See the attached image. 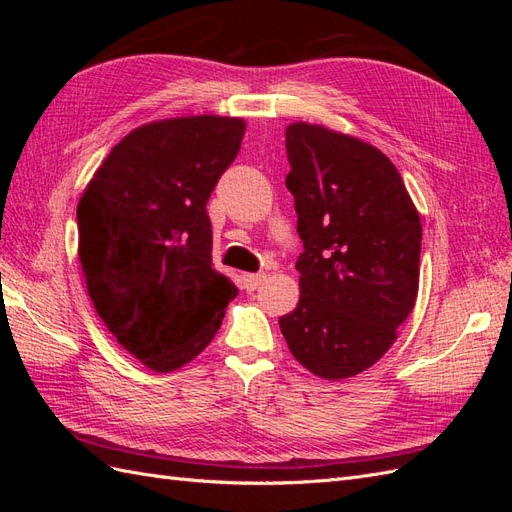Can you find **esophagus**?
Returning a JSON list of instances; mask_svg holds the SVG:
<instances>
[{
    "mask_svg": "<svg viewBox=\"0 0 512 512\" xmlns=\"http://www.w3.org/2000/svg\"><path fill=\"white\" fill-rule=\"evenodd\" d=\"M265 277H267L265 273H243V275H241V284H243L245 290L252 292V290H256L262 282H265Z\"/></svg>",
    "mask_w": 512,
    "mask_h": 512,
    "instance_id": "obj_1",
    "label": "esophagus"
}]
</instances>
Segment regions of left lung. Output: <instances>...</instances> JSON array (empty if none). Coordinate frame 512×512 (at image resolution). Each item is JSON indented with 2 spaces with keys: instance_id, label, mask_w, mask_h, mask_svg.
<instances>
[{
  "instance_id": "obj_1",
  "label": "left lung",
  "mask_w": 512,
  "mask_h": 512,
  "mask_svg": "<svg viewBox=\"0 0 512 512\" xmlns=\"http://www.w3.org/2000/svg\"><path fill=\"white\" fill-rule=\"evenodd\" d=\"M286 153L305 252L299 303L280 329L312 374L352 378L382 359L414 309L421 218L395 164L361 138L297 121Z\"/></svg>"
}]
</instances>
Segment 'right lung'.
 <instances>
[{
  "mask_svg": "<svg viewBox=\"0 0 512 512\" xmlns=\"http://www.w3.org/2000/svg\"><path fill=\"white\" fill-rule=\"evenodd\" d=\"M243 134L241 117L145 123L111 149L76 207L79 260L96 312L158 374L203 352L239 294L211 267L207 200Z\"/></svg>",
  "mask_w": 512,
  "mask_h": 512,
  "instance_id": "1",
  "label": "right lung"
}]
</instances>
